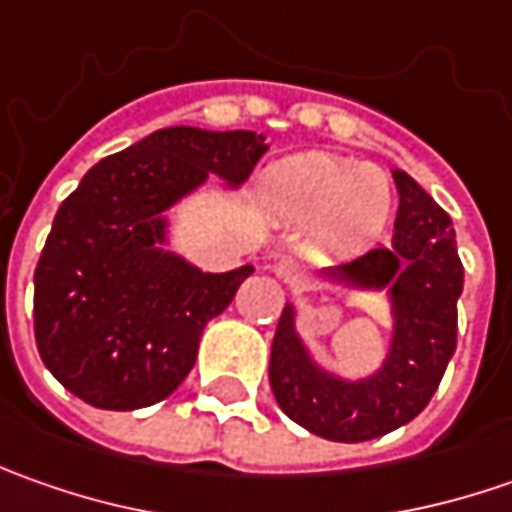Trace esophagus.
<instances>
[{"instance_id":"obj_1","label":"esophagus","mask_w":512,"mask_h":512,"mask_svg":"<svg viewBox=\"0 0 512 512\" xmlns=\"http://www.w3.org/2000/svg\"><path fill=\"white\" fill-rule=\"evenodd\" d=\"M270 270H273L279 279H285V282H296V279H299V267H296V262H290V259H276Z\"/></svg>"}]
</instances>
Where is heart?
<instances>
[{
    "label": "heart",
    "mask_w": 512,
    "mask_h": 512,
    "mask_svg": "<svg viewBox=\"0 0 512 512\" xmlns=\"http://www.w3.org/2000/svg\"><path fill=\"white\" fill-rule=\"evenodd\" d=\"M259 202L282 222L313 225L327 250L350 253L382 236L393 207L387 173L356 159L305 153L267 170Z\"/></svg>",
    "instance_id": "b5f03b06"
}]
</instances>
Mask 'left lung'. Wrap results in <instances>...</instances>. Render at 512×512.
Listing matches in <instances>:
<instances>
[{
  "label": "left lung",
  "mask_w": 512,
  "mask_h": 512,
  "mask_svg": "<svg viewBox=\"0 0 512 512\" xmlns=\"http://www.w3.org/2000/svg\"><path fill=\"white\" fill-rule=\"evenodd\" d=\"M399 213L393 245L367 250L327 276L362 290H387L393 339L384 364L367 379H339L313 362L285 305L270 347V387L279 407L330 442H367L422 413L456 350L464 267L450 216L416 179L393 170Z\"/></svg>",
  "instance_id": "8db88e82"
}]
</instances>
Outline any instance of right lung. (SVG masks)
I'll list each match as a JSON object with an SVG mask.
<instances>
[{"instance_id": "right-lung-1", "label": "right lung", "mask_w": 512, "mask_h": 512, "mask_svg": "<svg viewBox=\"0 0 512 512\" xmlns=\"http://www.w3.org/2000/svg\"><path fill=\"white\" fill-rule=\"evenodd\" d=\"M265 150L253 130L162 128L85 173L33 273L36 347L65 390L136 410L185 382L202 330L253 267L202 273L165 250V210L207 173L239 187Z\"/></svg>"}]
</instances>
